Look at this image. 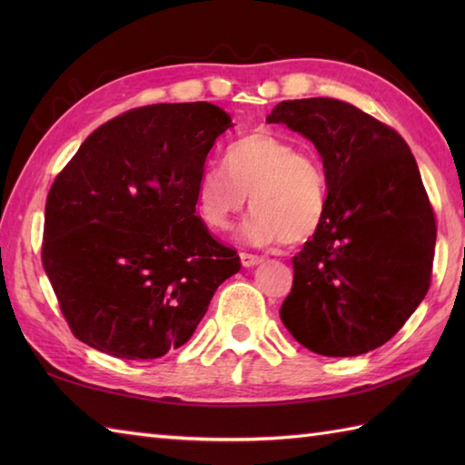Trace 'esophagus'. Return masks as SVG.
Wrapping results in <instances>:
<instances>
[{"label": "esophagus", "mask_w": 465, "mask_h": 465, "mask_svg": "<svg viewBox=\"0 0 465 465\" xmlns=\"http://www.w3.org/2000/svg\"><path fill=\"white\" fill-rule=\"evenodd\" d=\"M240 258H242V263L245 265V268H252V265H258L260 262H263L262 255H258V253H250V252H242V253H240Z\"/></svg>", "instance_id": "1"}]
</instances>
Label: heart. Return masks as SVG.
<instances>
[{
	"mask_svg": "<svg viewBox=\"0 0 465 465\" xmlns=\"http://www.w3.org/2000/svg\"><path fill=\"white\" fill-rule=\"evenodd\" d=\"M225 169L205 170L197 212L207 227L223 232L248 203L243 238L253 245L300 243L320 230L328 210V175L320 157L272 130L240 137L225 150Z\"/></svg>",
	"mask_w": 465,
	"mask_h": 465,
	"instance_id": "obj_1",
	"label": "heart"
}]
</instances>
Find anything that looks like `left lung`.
<instances>
[{"label":"left lung","instance_id":"left-lung-1","mask_svg":"<svg viewBox=\"0 0 465 465\" xmlns=\"http://www.w3.org/2000/svg\"><path fill=\"white\" fill-rule=\"evenodd\" d=\"M268 124L312 140L328 175V210L293 255L280 318L303 348L350 358L396 335L426 298L436 213L406 140L333 97L278 104Z\"/></svg>","mask_w":465,"mask_h":465}]
</instances>
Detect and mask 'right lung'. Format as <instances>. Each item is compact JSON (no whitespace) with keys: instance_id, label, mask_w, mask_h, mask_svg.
<instances>
[{"instance_id":"1","label":"right lung","mask_w":465,"mask_h":465,"mask_svg":"<svg viewBox=\"0 0 465 465\" xmlns=\"http://www.w3.org/2000/svg\"><path fill=\"white\" fill-rule=\"evenodd\" d=\"M230 125L207 102L135 107L57 173L42 262L77 340L124 360L162 358L240 272L238 252L195 215L205 157Z\"/></svg>"}]
</instances>
